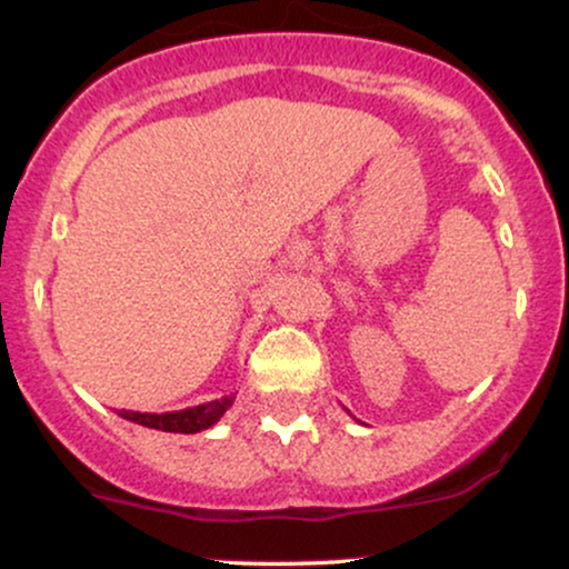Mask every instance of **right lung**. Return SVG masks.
<instances>
[{"label": "right lung", "mask_w": 569, "mask_h": 569, "mask_svg": "<svg viewBox=\"0 0 569 569\" xmlns=\"http://www.w3.org/2000/svg\"><path fill=\"white\" fill-rule=\"evenodd\" d=\"M234 396H224L217 398V401L208 403H198V407H187L179 411H117L120 417H126L130 422H139L143 428H154V430H166V433H200V430L217 426L227 409L232 407Z\"/></svg>", "instance_id": "add662e5"}]
</instances>
